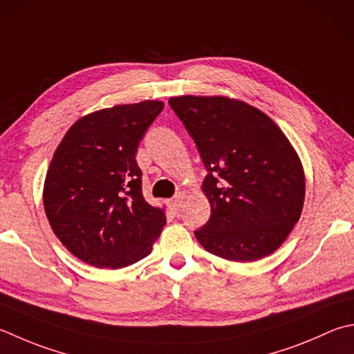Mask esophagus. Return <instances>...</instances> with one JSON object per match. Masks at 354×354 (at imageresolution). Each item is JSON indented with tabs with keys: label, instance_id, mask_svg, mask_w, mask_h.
Returning <instances> with one entry per match:
<instances>
[{
	"label": "esophagus",
	"instance_id": "obj_1",
	"mask_svg": "<svg viewBox=\"0 0 354 354\" xmlns=\"http://www.w3.org/2000/svg\"><path fill=\"white\" fill-rule=\"evenodd\" d=\"M183 199H184V195L183 193H178V195L173 198L171 201H170V204H169V207H170V210L175 213V214H178L179 212H181V207H183Z\"/></svg>",
	"mask_w": 354,
	"mask_h": 354
}]
</instances>
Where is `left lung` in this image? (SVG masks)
<instances>
[{
  "instance_id": "8db88e82",
  "label": "left lung",
  "mask_w": 354,
  "mask_h": 354,
  "mask_svg": "<svg viewBox=\"0 0 354 354\" xmlns=\"http://www.w3.org/2000/svg\"><path fill=\"white\" fill-rule=\"evenodd\" d=\"M203 159L210 219L195 230L207 252L252 262L278 250L299 221L306 178L281 129L245 102L224 96L170 98Z\"/></svg>"
}]
</instances>
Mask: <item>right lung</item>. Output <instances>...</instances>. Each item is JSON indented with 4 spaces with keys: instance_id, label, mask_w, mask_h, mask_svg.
Listing matches in <instances>:
<instances>
[{
    "instance_id": "add662e5",
    "label": "right lung",
    "mask_w": 354,
    "mask_h": 354,
    "mask_svg": "<svg viewBox=\"0 0 354 354\" xmlns=\"http://www.w3.org/2000/svg\"><path fill=\"white\" fill-rule=\"evenodd\" d=\"M164 107L142 101L104 109L76 121L55 151L44 183L53 233L86 264L122 268L151 252L165 225L145 203L138 145Z\"/></svg>"
}]
</instances>
